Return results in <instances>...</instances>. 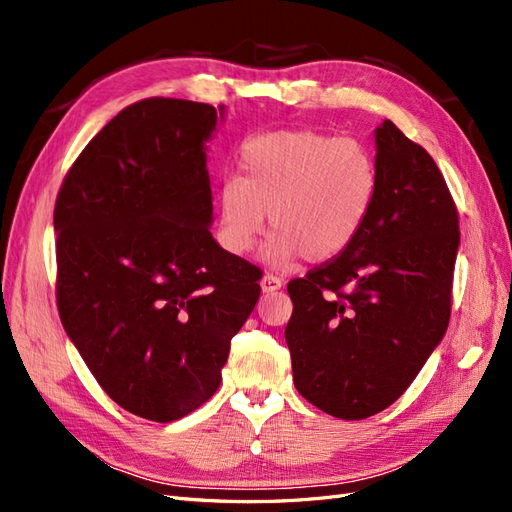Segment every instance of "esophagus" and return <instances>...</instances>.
<instances>
[{
  "label": "esophagus",
  "mask_w": 512,
  "mask_h": 512,
  "mask_svg": "<svg viewBox=\"0 0 512 512\" xmlns=\"http://www.w3.org/2000/svg\"><path fill=\"white\" fill-rule=\"evenodd\" d=\"M282 280L277 275H271V273H267L265 277H262L260 280V288H262V292H275V290H280L282 288Z\"/></svg>",
  "instance_id": "esophagus-1"
}]
</instances>
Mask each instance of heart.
I'll list each match as a JSON object with an SVG mask.
<instances>
[{
	"mask_svg": "<svg viewBox=\"0 0 512 512\" xmlns=\"http://www.w3.org/2000/svg\"><path fill=\"white\" fill-rule=\"evenodd\" d=\"M239 162L243 179H226L220 192L222 239L235 254L252 250L269 213V260L337 258L361 235L378 196L374 153L354 138L262 132L243 143Z\"/></svg>",
	"mask_w": 512,
	"mask_h": 512,
	"instance_id": "obj_1",
	"label": "heart"
}]
</instances>
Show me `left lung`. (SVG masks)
Here are the masks:
<instances>
[{"mask_svg":"<svg viewBox=\"0 0 512 512\" xmlns=\"http://www.w3.org/2000/svg\"><path fill=\"white\" fill-rule=\"evenodd\" d=\"M376 166L361 235L288 284L294 386L344 421L404 395L451 320L459 215L440 168L389 119L376 128Z\"/></svg>","mask_w":512,"mask_h":512,"instance_id":"obj_1","label":"left lung"}]
</instances>
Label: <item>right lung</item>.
<instances>
[{"label":"right lung","instance_id":"1","mask_svg":"<svg viewBox=\"0 0 512 512\" xmlns=\"http://www.w3.org/2000/svg\"><path fill=\"white\" fill-rule=\"evenodd\" d=\"M224 106L147 98L113 117L57 194V309L115 404L170 423L218 391L260 269L211 237L207 141Z\"/></svg>","mask_w":512,"mask_h":512}]
</instances>
